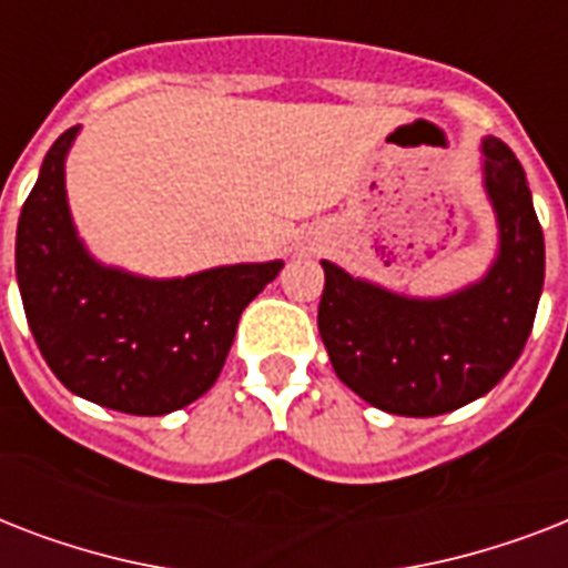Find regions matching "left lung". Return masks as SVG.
Listing matches in <instances>:
<instances>
[{"instance_id": "obj_1", "label": "left lung", "mask_w": 568, "mask_h": 568, "mask_svg": "<svg viewBox=\"0 0 568 568\" xmlns=\"http://www.w3.org/2000/svg\"><path fill=\"white\" fill-rule=\"evenodd\" d=\"M484 189L498 256L484 280L445 297H406L324 265L318 329L338 379L392 415H442L471 404L525 351L546 280V241L519 159L484 138Z\"/></svg>"}]
</instances>
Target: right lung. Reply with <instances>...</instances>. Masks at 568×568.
I'll list each match as a JSON object with an SVG mask.
<instances>
[{
    "label": "right lung",
    "instance_id": "add662e5",
    "mask_svg": "<svg viewBox=\"0 0 568 568\" xmlns=\"http://www.w3.org/2000/svg\"><path fill=\"white\" fill-rule=\"evenodd\" d=\"M79 126L49 146L17 223V283L31 336L73 395L129 415H164L214 386L244 306L283 262L146 280L97 262L79 239L64 162Z\"/></svg>",
    "mask_w": 568,
    "mask_h": 568
}]
</instances>
